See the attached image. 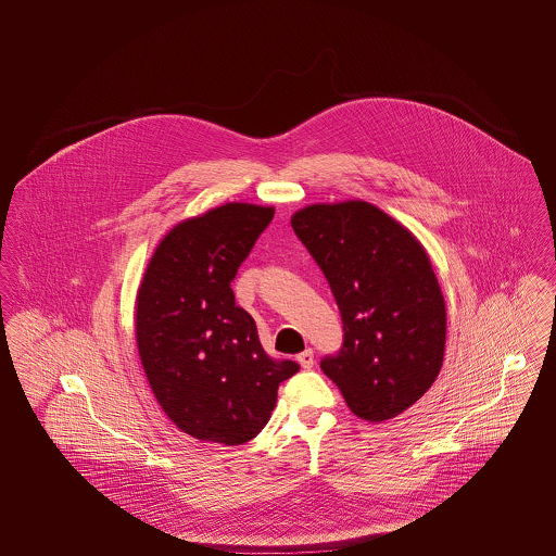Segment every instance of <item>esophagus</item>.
<instances>
[{
    "label": "esophagus",
    "instance_id": "1",
    "mask_svg": "<svg viewBox=\"0 0 556 556\" xmlns=\"http://www.w3.org/2000/svg\"><path fill=\"white\" fill-rule=\"evenodd\" d=\"M298 363L302 365V369H313L315 367V352L308 348L304 352L298 354Z\"/></svg>",
    "mask_w": 556,
    "mask_h": 556
}]
</instances>
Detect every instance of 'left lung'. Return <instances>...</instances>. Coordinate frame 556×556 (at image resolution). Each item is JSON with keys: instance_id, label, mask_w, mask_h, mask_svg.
Instances as JSON below:
<instances>
[{"instance_id": "left-lung-1", "label": "left lung", "mask_w": 556, "mask_h": 556, "mask_svg": "<svg viewBox=\"0 0 556 556\" xmlns=\"http://www.w3.org/2000/svg\"><path fill=\"white\" fill-rule=\"evenodd\" d=\"M291 227L342 315L344 340L320 369L356 417L394 419L431 388L444 361L446 306L421 243L367 202L308 206Z\"/></svg>"}]
</instances>
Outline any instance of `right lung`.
Wrapping results in <instances>:
<instances>
[{"label":"right lung","instance_id":"1","mask_svg":"<svg viewBox=\"0 0 556 556\" xmlns=\"http://www.w3.org/2000/svg\"><path fill=\"white\" fill-rule=\"evenodd\" d=\"M275 211L225 204L160 241L137 293V350L154 396L181 431L238 446L261 433L279 383L300 370L273 358L231 283Z\"/></svg>","mask_w":556,"mask_h":556}]
</instances>
